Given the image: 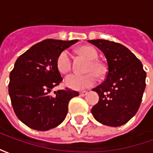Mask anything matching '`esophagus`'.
Masks as SVG:
<instances>
[{"label": "esophagus", "mask_w": 153, "mask_h": 153, "mask_svg": "<svg viewBox=\"0 0 153 153\" xmlns=\"http://www.w3.org/2000/svg\"><path fill=\"white\" fill-rule=\"evenodd\" d=\"M87 93H88V92H87V91H83V92H80L79 95L81 97H84V96H86Z\"/></svg>", "instance_id": "esophagus-1"}]
</instances>
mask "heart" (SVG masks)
I'll use <instances>...</instances> for the list:
<instances>
[{"label":"heart","mask_w":153,"mask_h":153,"mask_svg":"<svg viewBox=\"0 0 153 153\" xmlns=\"http://www.w3.org/2000/svg\"><path fill=\"white\" fill-rule=\"evenodd\" d=\"M79 52L90 60L86 68L85 74H71L65 78V83L67 87L74 90H83L95 84L98 76H102L105 73V67L97 60L98 53L93 47L82 46L79 48ZM72 58L70 51L65 50L61 51L56 59V67L61 74H66L71 70Z\"/></svg>","instance_id":"1"}]
</instances>
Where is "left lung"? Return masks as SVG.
Listing matches in <instances>:
<instances>
[{
    "mask_svg": "<svg viewBox=\"0 0 153 153\" xmlns=\"http://www.w3.org/2000/svg\"><path fill=\"white\" fill-rule=\"evenodd\" d=\"M105 55L106 80L93 88L99 101L91 112L102 125L118 127L137 113L146 87V72L141 61L122 44L108 40H88Z\"/></svg>",
    "mask_w": 153,
    "mask_h": 153,
    "instance_id": "8db88e82",
    "label": "left lung"
}]
</instances>
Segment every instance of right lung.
Masks as SVG:
<instances>
[{
    "mask_svg": "<svg viewBox=\"0 0 153 153\" xmlns=\"http://www.w3.org/2000/svg\"><path fill=\"white\" fill-rule=\"evenodd\" d=\"M78 41L46 39L16 60L10 74L9 94L15 115L29 128L46 131L58 126L66 116L70 100L79 96L70 88L49 94L62 81L57 57Z\"/></svg>",
    "mask_w": 153,
    "mask_h": 153,
    "instance_id": "1",
    "label": "right lung"
}]
</instances>
